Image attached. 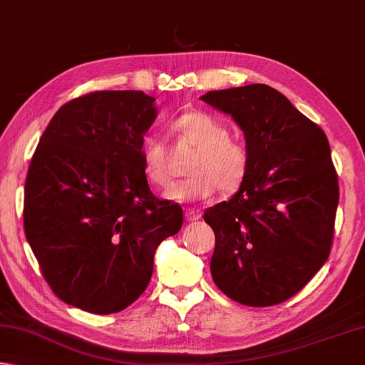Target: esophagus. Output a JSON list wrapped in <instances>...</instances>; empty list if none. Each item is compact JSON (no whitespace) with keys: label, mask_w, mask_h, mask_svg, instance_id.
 Here are the masks:
<instances>
[{"label":"esophagus","mask_w":365,"mask_h":365,"mask_svg":"<svg viewBox=\"0 0 365 365\" xmlns=\"http://www.w3.org/2000/svg\"><path fill=\"white\" fill-rule=\"evenodd\" d=\"M202 217V212L198 210H185V219H187L189 222H194V221H198V219Z\"/></svg>","instance_id":"obj_1"}]
</instances>
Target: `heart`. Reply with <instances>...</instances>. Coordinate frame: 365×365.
<instances>
[{"label":"heart","instance_id":"obj_1","mask_svg":"<svg viewBox=\"0 0 365 365\" xmlns=\"http://www.w3.org/2000/svg\"><path fill=\"white\" fill-rule=\"evenodd\" d=\"M175 132L198 149L187 180L171 184L163 192L168 202L208 200L222 189L233 194L242 189L251 170V150L246 141L230 136L222 120L202 111H190L173 122ZM143 175L149 184L162 187L170 181L167 149L157 136L143 143Z\"/></svg>","mask_w":365,"mask_h":365}]
</instances>
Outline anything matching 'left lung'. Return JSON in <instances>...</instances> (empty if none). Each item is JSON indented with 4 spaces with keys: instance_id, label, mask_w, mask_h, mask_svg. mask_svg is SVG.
Returning a JSON list of instances; mask_svg holds the SVG:
<instances>
[{
    "instance_id": "obj_1",
    "label": "left lung",
    "mask_w": 365,
    "mask_h": 365,
    "mask_svg": "<svg viewBox=\"0 0 365 365\" xmlns=\"http://www.w3.org/2000/svg\"><path fill=\"white\" fill-rule=\"evenodd\" d=\"M200 100L232 115L251 150L242 189L203 215L216 237L211 277L238 304H281L331 252L339 180L327 136L270 86L211 91Z\"/></svg>"
}]
</instances>
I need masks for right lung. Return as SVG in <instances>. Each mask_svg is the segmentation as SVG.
<instances>
[{"label":"right lung","instance_id":"right-lung-1","mask_svg":"<svg viewBox=\"0 0 365 365\" xmlns=\"http://www.w3.org/2000/svg\"><path fill=\"white\" fill-rule=\"evenodd\" d=\"M141 91H101L61 106L25 181L24 227L47 284L95 314L125 310L149 284L154 254L180 232L182 210L143 175L144 135L157 118Z\"/></svg>","mask_w":365,"mask_h":365}]
</instances>
